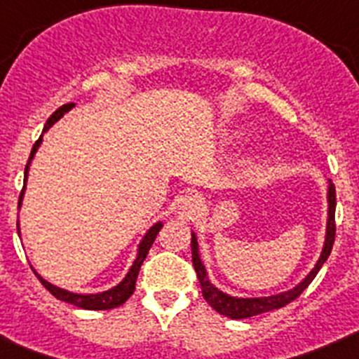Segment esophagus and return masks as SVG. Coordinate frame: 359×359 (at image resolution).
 I'll return each instance as SVG.
<instances>
[{
    "label": "esophagus",
    "mask_w": 359,
    "mask_h": 359,
    "mask_svg": "<svg viewBox=\"0 0 359 359\" xmlns=\"http://www.w3.org/2000/svg\"><path fill=\"white\" fill-rule=\"evenodd\" d=\"M176 208L182 217H192V215L198 214L199 208H201V198H199L198 194H192V192L180 196V199H177L176 203Z\"/></svg>",
    "instance_id": "obj_1"
}]
</instances>
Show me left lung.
<instances>
[{
  "mask_svg": "<svg viewBox=\"0 0 359 359\" xmlns=\"http://www.w3.org/2000/svg\"><path fill=\"white\" fill-rule=\"evenodd\" d=\"M329 219H327V236H325V244H323L322 255H320L318 262L313 268L309 275L304 278L297 287L286 291V293L273 294V297H261V298H236L230 297V294L219 291L214 284H210L207 277V269L203 266L201 259H199L198 253V239L192 233V241H190V246H192V264H194L196 273H198L199 284H201L203 297L212 306V309H215L219 315L228 316L231 320H241V318H250V316L262 315V313H268V311L280 309V307L287 306L290 302H293L294 298H298L302 294V291L309 286L313 278L316 277V273L320 271V268L323 266V262L327 261V257L331 255L332 244H334V236H336V223H334V210H336V189L334 185H329Z\"/></svg>",
  "mask_w": 359,
  "mask_h": 359,
  "instance_id": "1",
  "label": "left lung"
}]
</instances>
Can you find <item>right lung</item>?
I'll list each match as a JSON object with an SVG mask.
<instances>
[{
    "instance_id": "obj_1",
    "label": "right lung",
    "mask_w": 359,
    "mask_h": 359,
    "mask_svg": "<svg viewBox=\"0 0 359 359\" xmlns=\"http://www.w3.org/2000/svg\"><path fill=\"white\" fill-rule=\"evenodd\" d=\"M73 104H65V106H61L59 109L53 113L52 116L48 118V122H46V126H44L43 133H46L50 129V126H53V123L57 122V120L61 118L65 113H68L69 109H72ZM41 142H43V135L39 136V140L34 144V147H32V152H30V158H28L27 161V167H25V185H27V176H28V167H30V161L32 158H34V154H36V151L39 149ZM25 185H23V190H21V194H19V203H18V208L21 207V199H23V192H25ZM161 226L163 224L161 223H156L154 226H151V230L145 233L144 241L140 243V246H138V257H136V261L133 262L131 269H129V273L126 275V278H123L122 282H120L118 286H115L113 290L109 291H104V293H97V294H77V293H69V291L66 290H61V287L53 286V284H50V282L44 280L41 275H37L36 271L34 273L37 275V278L41 280V284H43L46 290L50 291V293L53 294L55 298H59V300H62V302H68V304H73V306L77 307H82V309H93V311H102V309H113V307H118L122 306L126 300H128L129 297H131L133 293H135V286H136V277H138V271H140V266L142 262L145 261V257H147L149 250H151L152 243H154V239H156L158 231L161 230ZM19 230V228H18ZM19 233V231H18Z\"/></svg>"
}]
</instances>
